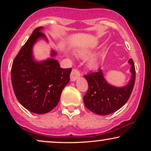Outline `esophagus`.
<instances>
[{
    "mask_svg": "<svg viewBox=\"0 0 151 151\" xmlns=\"http://www.w3.org/2000/svg\"><path fill=\"white\" fill-rule=\"evenodd\" d=\"M80 76V72L78 71L77 69H73L72 70L71 73V76H70V79H71V82H75L76 80L78 79V78H79Z\"/></svg>",
    "mask_w": 151,
    "mask_h": 151,
    "instance_id": "obj_1",
    "label": "esophagus"
}]
</instances>
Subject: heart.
I'll use <instances>...</instances> for the list:
<instances>
[{
    "instance_id": "heart-1",
    "label": "heart",
    "mask_w": 151,
    "mask_h": 151,
    "mask_svg": "<svg viewBox=\"0 0 151 151\" xmlns=\"http://www.w3.org/2000/svg\"><path fill=\"white\" fill-rule=\"evenodd\" d=\"M91 54V51L88 49H80L75 51V55L78 58L81 59H85ZM98 61L96 57H93L88 60L87 62V67L89 69H94L97 68Z\"/></svg>"
}]
</instances>
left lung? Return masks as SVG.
<instances>
[{
	"label": "left lung",
	"mask_w": 151,
	"mask_h": 151,
	"mask_svg": "<svg viewBox=\"0 0 151 151\" xmlns=\"http://www.w3.org/2000/svg\"><path fill=\"white\" fill-rule=\"evenodd\" d=\"M128 63L131 66V78L129 83L124 86L118 87L109 84L101 69L98 72L84 76L88 88L83 100L88 110L97 115H106L115 112L126 104L131 96L135 80V69L132 58Z\"/></svg>",
	"instance_id": "left-lung-1"
}]
</instances>
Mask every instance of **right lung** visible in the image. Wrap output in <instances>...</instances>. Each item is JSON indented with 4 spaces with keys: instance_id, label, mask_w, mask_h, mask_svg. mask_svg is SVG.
Returning a JSON list of instances; mask_svg holds the SVG:
<instances>
[{
    "instance_id": "1",
    "label": "right lung",
    "mask_w": 151,
    "mask_h": 151,
    "mask_svg": "<svg viewBox=\"0 0 151 151\" xmlns=\"http://www.w3.org/2000/svg\"><path fill=\"white\" fill-rule=\"evenodd\" d=\"M42 27L33 32L12 67V83L16 98L24 108L36 114L51 111L58 103L62 91L69 82L71 69H63L53 58L56 51L51 50V58L35 60L33 47L37 41L47 37L41 32Z\"/></svg>"
}]
</instances>
